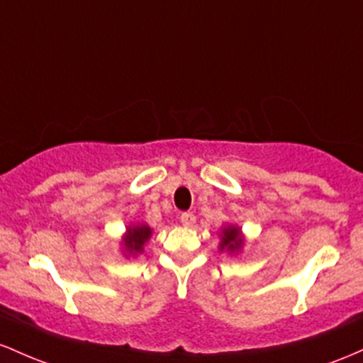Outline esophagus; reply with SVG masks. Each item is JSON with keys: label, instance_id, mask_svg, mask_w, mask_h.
Returning <instances> with one entry per match:
<instances>
[{"label": "esophagus", "instance_id": "obj_1", "mask_svg": "<svg viewBox=\"0 0 363 363\" xmlns=\"http://www.w3.org/2000/svg\"><path fill=\"white\" fill-rule=\"evenodd\" d=\"M180 221L183 223V225L185 226H192L194 223H195V214L194 213H183L182 216H180Z\"/></svg>", "mask_w": 363, "mask_h": 363}]
</instances>
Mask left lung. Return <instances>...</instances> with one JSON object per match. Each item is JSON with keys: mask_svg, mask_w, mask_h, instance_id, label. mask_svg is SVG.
<instances>
[{"mask_svg": "<svg viewBox=\"0 0 363 363\" xmlns=\"http://www.w3.org/2000/svg\"><path fill=\"white\" fill-rule=\"evenodd\" d=\"M243 245L242 235H240V230L235 226H228L223 230V242H221V250H230V252H236L240 250Z\"/></svg>", "mask_w": 363, "mask_h": 363, "instance_id": "obj_1", "label": "left lung"}]
</instances>
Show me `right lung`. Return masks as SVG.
I'll list each match as a JSON object with an SVG mask.
<instances>
[{"label": "right lung", "mask_w": 363, "mask_h": 363, "mask_svg": "<svg viewBox=\"0 0 363 363\" xmlns=\"http://www.w3.org/2000/svg\"><path fill=\"white\" fill-rule=\"evenodd\" d=\"M150 231L149 226H133L127 230V236H125V248H127L128 254L135 255L140 254L144 250V243L147 242Z\"/></svg>", "instance_id": "right-lung-1"}]
</instances>
